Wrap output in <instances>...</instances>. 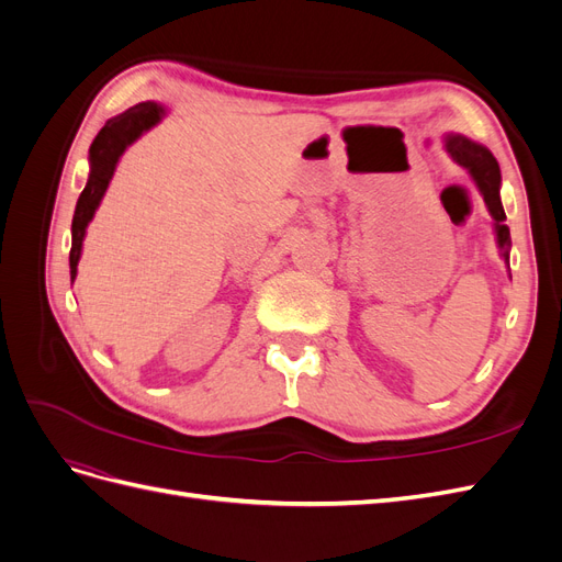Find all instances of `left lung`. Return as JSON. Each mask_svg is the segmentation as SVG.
<instances>
[{
	"label": "left lung",
	"mask_w": 562,
	"mask_h": 562,
	"mask_svg": "<svg viewBox=\"0 0 562 562\" xmlns=\"http://www.w3.org/2000/svg\"><path fill=\"white\" fill-rule=\"evenodd\" d=\"M446 147H448V151L452 155V159L459 166H464L467 171L473 176L475 184L481 187V194H483V199L487 203V209H490L492 217H495L497 241H499V248H502V258L508 265V244H512V241H508V227L504 225L506 213L502 209V199H499L502 173H499L497 159L492 157L483 145H475V143L462 138V135H448Z\"/></svg>",
	"instance_id": "1"
}]
</instances>
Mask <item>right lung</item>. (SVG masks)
I'll list each match as a JSON object with an SVG mask.
<instances>
[{
	"mask_svg": "<svg viewBox=\"0 0 562 562\" xmlns=\"http://www.w3.org/2000/svg\"><path fill=\"white\" fill-rule=\"evenodd\" d=\"M164 110L157 103H140L124 114H119L100 128L95 140L89 149L91 161V176L83 192L79 194L75 217H72V248H70V279L77 277V262L81 255V241L87 234V225L98 209L100 199H103L110 178L114 173V166L122 157V151L138 138V135L147 128L155 126L161 119Z\"/></svg>",
	"mask_w": 562,
	"mask_h": 562,
	"instance_id": "obj_1",
	"label": "right lung"
}]
</instances>
